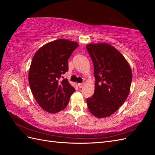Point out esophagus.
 Returning a JSON list of instances; mask_svg holds the SVG:
<instances>
[{"label": "esophagus", "instance_id": "34e87169", "mask_svg": "<svg viewBox=\"0 0 155 155\" xmlns=\"http://www.w3.org/2000/svg\"><path fill=\"white\" fill-rule=\"evenodd\" d=\"M85 85V83H78V86L79 88H83V86Z\"/></svg>", "mask_w": 155, "mask_h": 155}]
</instances>
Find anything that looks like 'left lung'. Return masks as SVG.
<instances>
[{
	"label": "left lung",
	"mask_w": 155,
	"mask_h": 155,
	"mask_svg": "<svg viewBox=\"0 0 155 155\" xmlns=\"http://www.w3.org/2000/svg\"><path fill=\"white\" fill-rule=\"evenodd\" d=\"M86 48L94 64L96 79L94 95L87 99L91 113L98 118L116 112L128 97L132 71L124 55L112 45L87 44Z\"/></svg>",
	"instance_id": "1"
}]
</instances>
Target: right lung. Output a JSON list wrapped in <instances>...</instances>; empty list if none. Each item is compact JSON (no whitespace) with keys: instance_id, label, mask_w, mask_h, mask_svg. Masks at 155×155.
I'll return each mask as SVG.
<instances>
[{"instance_id":"add662e5","label":"right lung","mask_w":155,"mask_h":155,"mask_svg":"<svg viewBox=\"0 0 155 155\" xmlns=\"http://www.w3.org/2000/svg\"><path fill=\"white\" fill-rule=\"evenodd\" d=\"M79 46L77 42L60 39L50 42L37 50L28 73L31 91L42 109L50 113L63 110L75 88L67 79L60 82L68 70V60Z\"/></svg>"}]
</instances>
